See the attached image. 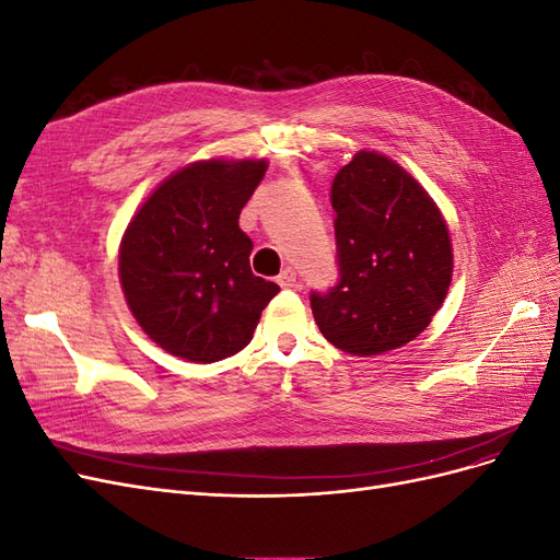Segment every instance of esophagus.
<instances>
[{
	"label": "esophagus",
	"instance_id": "34e87169",
	"mask_svg": "<svg viewBox=\"0 0 560 560\" xmlns=\"http://www.w3.org/2000/svg\"><path fill=\"white\" fill-rule=\"evenodd\" d=\"M278 284L284 287V290H290V287H296V270L294 268H284L282 273L278 276Z\"/></svg>",
	"mask_w": 560,
	"mask_h": 560
}]
</instances>
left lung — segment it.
I'll return each mask as SVG.
<instances>
[{
	"label": "left lung",
	"instance_id": "left-lung-1",
	"mask_svg": "<svg viewBox=\"0 0 560 560\" xmlns=\"http://www.w3.org/2000/svg\"><path fill=\"white\" fill-rule=\"evenodd\" d=\"M341 280L311 294L322 336L338 350L371 358L425 331L453 278L448 224L432 196L404 167L362 149L331 184Z\"/></svg>",
	"mask_w": 560,
	"mask_h": 560
}]
</instances>
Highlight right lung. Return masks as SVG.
<instances>
[{
	"instance_id": "obj_1",
	"label": "right lung",
	"mask_w": 560,
	"mask_h": 560,
	"mask_svg": "<svg viewBox=\"0 0 560 560\" xmlns=\"http://www.w3.org/2000/svg\"><path fill=\"white\" fill-rule=\"evenodd\" d=\"M264 159H208L165 177L132 214L118 280L132 317L175 358L210 364L241 352L280 287L249 268L238 219Z\"/></svg>"
}]
</instances>
